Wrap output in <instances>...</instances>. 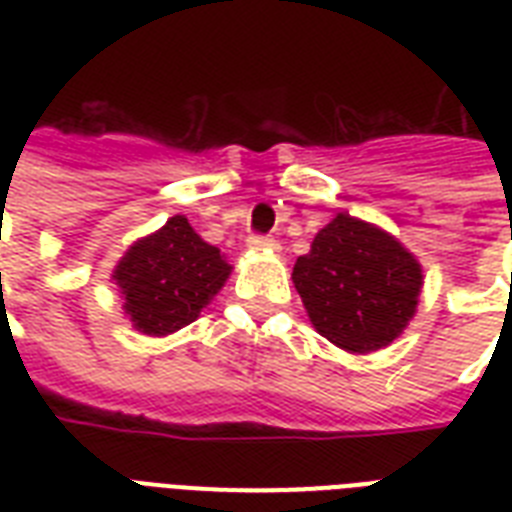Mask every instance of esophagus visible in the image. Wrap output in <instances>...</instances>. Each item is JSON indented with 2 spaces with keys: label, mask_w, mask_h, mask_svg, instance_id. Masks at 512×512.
I'll list each match as a JSON object with an SVG mask.
<instances>
[{
  "label": "esophagus",
  "mask_w": 512,
  "mask_h": 512,
  "mask_svg": "<svg viewBox=\"0 0 512 512\" xmlns=\"http://www.w3.org/2000/svg\"><path fill=\"white\" fill-rule=\"evenodd\" d=\"M247 244H249V249H276L279 247V244H276V239H271V236H263V233L249 236Z\"/></svg>",
  "instance_id": "esophagus-1"
}]
</instances>
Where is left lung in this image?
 Segmentation results:
<instances>
[{
    "label": "left lung",
    "mask_w": 512,
    "mask_h": 512,
    "mask_svg": "<svg viewBox=\"0 0 512 512\" xmlns=\"http://www.w3.org/2000/svg\"><path fill=\"white\" fill-rule=\"evenodd\" d=\"M292 281L321 337L348 353H372L412 321L422 265L396 236L340 212L297 257Z\"/></svg>",
    "instance_id": "left-lung-1"
}]
</instances>
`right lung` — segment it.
Returning <instances> with one entry per match:
<instances>
[{
    "label": "right lung",
    "instance_id": "right-lung-1",
    "mask_svg": "<svg viewBox=\"0 0 512 512\" xmlns=\"http://www.w3.org/2000/svg\"><path fill=\"white\" fill-rule=\"evenodd\" d=\"M228 276L231 265L220 249L201 239L183 215L135 241L114 268L124 313L151 337L172 335L199 319Z\"/></svg>",
    "mask_w": 512,
    "mask_h": 512
}]
</instances>
